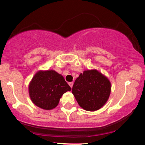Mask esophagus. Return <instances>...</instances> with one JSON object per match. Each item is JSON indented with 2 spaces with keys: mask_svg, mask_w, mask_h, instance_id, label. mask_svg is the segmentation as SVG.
Returning <instances> with one entry per match:
<instances>
[{
  "mask_svg": "<svg viewBox=\"0 0 145 145\" xmlns=\"http://www.w3.org/2000/svg\"><path fill=\"white\" fill-rule=\"evenodd\" d=\"M69 84V85H70V86L71 87V88H72V87H73V82H70L68 83Z\"/></svg>",
  "mask_w": 145,
  "mask_h": 145,
  "instance_id": "1",
  "label": "esophagus"
}]
</instances>
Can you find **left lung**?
<instances>
[{"label": "left lung", "mask_w": 145, "mask_h": 145, "mask_svg": "<svg viewBox=\"0 0 145 145\" xmlns=\"http://www.w3.org/2000/svg\"><path fill=\"white\" fill-rule=\"evenodd\" d=\"M110 93V81L95 69L83 71L72 87V93L79 105L91 112L101 108L106 103Z\"/></svg>", "instance_id": "left-lung-1"}]
</instances>
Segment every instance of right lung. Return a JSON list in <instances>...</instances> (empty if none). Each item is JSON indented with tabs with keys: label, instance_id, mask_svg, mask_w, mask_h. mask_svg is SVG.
<instances>
[{
	"label": "right lung",
	"instance_id": "obj_1",
	"mask_svg": "<svg viewBox=\"0 0 145 145\" xmlns=\"http://www.w3.org/2000/svg\"><path fill=\"white\" fill-rule=\"evenodd\" d=\"M72 90L62 75L54 70H39L29 84V95L37 106L49 110L56 108L63 94Z\"/></svg>",
	"mask_w": 145,
	"mask_h": 145
}]
</instances>
